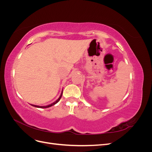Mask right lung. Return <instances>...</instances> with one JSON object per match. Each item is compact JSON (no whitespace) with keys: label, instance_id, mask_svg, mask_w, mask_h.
Returning <instances> with one entry per match:
<instances>
[{"label":"right lung","instance_id":"1","mask_svg":"<svg viewBox=\"0 0 152 152\" xmlns=\"http://www.w3.org/2000/svg\"><path fill=\"white\" fill-rule=\"evenodd\" d=\"M62 94H63V91H62V92H61V95H60V96H59V98L56 101V102H54V103H53L52 104H49V105H47V106H37V105H34V104H31V106H33V107H37V108H49V107H52V106H53V105H54L55 104H56L59 100H60V99H61V96H62Z\"/></svg>","mask_w":152,"mask_h":152}]
</instances>
